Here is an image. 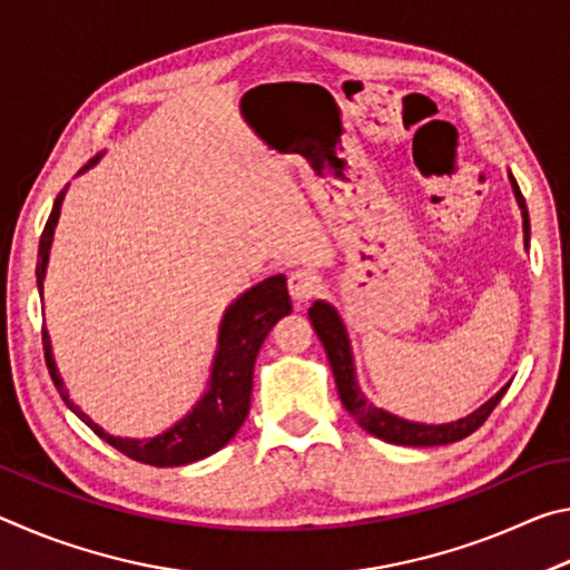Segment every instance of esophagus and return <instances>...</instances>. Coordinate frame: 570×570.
<instances>
[{
    "instance_id": "esophagus-1",
    "label": "esophagus",
    "mask_w": 570,
    "mask_h": 570,
    "mask_svg": "<svg viewBox=\"0 0 570 570\" xmlns=\"http://www.w3.org/2000/svg\"><path fill=\"white\" fill-rule=\"evenodd\" d=\"M316 292V276L308 268H296L288 274V294L294 302H308Z\"/></svg>"
}]
</instances>
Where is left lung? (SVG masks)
Wrapping results in <instances>:
<instances>
[{
	"instance_id": "8db88e82",
	"label": "left lung",
	"mask_w": 570,
	"mask_h": 570,
	"mask_svg": "<svg viewBox=\"0 0 570 570\" xmlns=\"http://www.w3.org/2000/svg\"><path fill=\"white\" fill-rule=\"evenodd\" d=\"M508 178H510V186H513V193H515L520 216H523V240L528 248L530 220H528L525 198L520 196V188L513 178V173H510ZM308 320H312L314 332L322 340L326 356H330L334 382H336V390H340V400L344 404V410L350 412L352 417L360 422V428H364L370 435L380 438L384 442H392V445L435 448V445H450V442L468 438L480 428L482 422L488 420V414L495 410V404L503 400V394L510 387V382H508L505 387H500L488 402H482L475 412H470L460 420L442 422V424L404 420V417H400V414H392L366 400V394L362 392L360 382H356L352 342H350V334H346V326L342 322L340 312H336L330 302L320 298V302H314V306L308 308Z\"/></svg>"
}]
</instances>
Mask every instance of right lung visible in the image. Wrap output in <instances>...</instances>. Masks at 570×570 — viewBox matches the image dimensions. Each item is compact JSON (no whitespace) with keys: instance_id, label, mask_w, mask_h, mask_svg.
<instances>
[{"instance_id":"right-lung-1","label":"right lung","mask_w":570,"mask_h":570,"mask_svg":"<svg viewBox=\"0 0 570 570\" xmlns=\"http://www.w3.org/2000/svg\"><path fill=\"white\" fill-rule=\"evenodd\" d=\"M102 158L95 156L88 166L80 173L90 170L95 163ZM67 188L55 198L52 214L47 218L40 250H37V288L40 296L45 294V276L47 264H50V248L55 238L57 220H60L62 200ZM292 314V298L286 292V276L276 274L264 278L262 284L250 286L248 292L240 294L234 304H228L224 312V320L218 326V346L214 354V364H210L208 387L200 394V400L193 404L186 417H180L176 424H170L166 432L156 438H115L105 432L98 422H92L67 394L65 382L60 377V370L55 364L52 342L47 330H42V344H45V360L47 370L52 374V382L60 397L65 400L77 417H80L95 435L102 438L108 445L120 450L138 462H146L153 468H178L188 465V462L204 460L214 455L224 445L234 440L236 432L244 424L250 404V387H254V364L258 350H262L268 332L282 316Z\"/></svg>"}]
</instances>
